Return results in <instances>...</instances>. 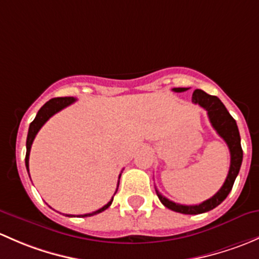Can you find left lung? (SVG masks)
Instances as JSON below:
<instances>
[{"mask_svg":"<svg viewBox=\"0 0 259 259\" xmlns=\"http://www.w3.org/2000/svg\"><path fill=\"white\" fill-rule=\"evenodd\" d=\"M188 89H181V87L180 89H173L175 92H185ZM192 102L194 105H199L207 111L212 127L217 131L218 135L227 143L229 153H231V166H229L227 178H226L225 183H223L220 191L214 196L210 197L209 199L199 204L185 206V204L175 203V202L169 201L168 198L162 196L156 189L157 196H158L159 201L162 202L164 207L175 210V212L183 213V214H199V213L208 212V210L215 208L218 204L222 203L227 198L229 192L233 187L234 181H236L239 168H241L242 159H243V151H242L241 147V137H239L238 127H237L233 117L229 114L227 108L221 102L220 98L215 97V96H210L202 90H196L192 95Z\"/></svg>","mask_w":259,"mask_h":259,"instance_id":"left-lung-1","label":"left lung"}]
</instances>
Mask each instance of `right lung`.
Instances as JSON below:
<instances>
[{"label": "right lung", "instance_id": "add662e5", "mask_svg": "<svg viewBox=\"0 0 259 259\" xmlns=\"http://www.w3.org/2000/svg\"><path fill=\"white\" fill-rule=\"evenodd\" d=\"M74 101H76V98H73V97L52 98V100H50L49 102L45 103V105L39 108V111L37 112L36 117H34V119L31 122V124H30V128H28V135H27V141H26V148H27V151H26V168H27V172H28V159H30L31 146H32V142H33L34 137H36V135L38 133V131L41 130V127L44 126L47 121H49L53 114L57 113V112H60L61 110H63V108L67 107V106L72 105ZM118 178H121V173H119ZM118 186H119V180H118V183H117V189H118ZM117 189H116V192H117ZM116 192H114V194H116ZM112 201H113V197H112L111 201L108 202L107 204H105L102 208L95 210V212H92V213H89V214H82L81 217H90V215L97 214V213L103 212V210L107 209L108 207L111 206ZM66 215L72 217L71 214H66Z\"/></svg>", "mask_w": 259, "mask_h": 259}]
</instances>
